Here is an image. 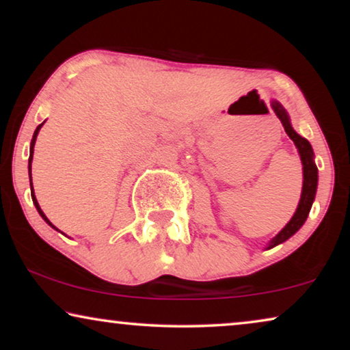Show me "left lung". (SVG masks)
Masks as SVG:
<instances>
[{
	"instance_id": "left-lung-1",
	"label": "left lung",
	"mask_w": 350,
	"mask_h": 350,
	"mask_svg": "<svg viewBox=\"0 0 350 350\" xmlns=\"http://www.w3.org/2000/svg\"><path fill=\"white\" fill-rule=\"evenodd\" d=\"M274 109H275V114L282 121V124H284L286 135H288L291 140L295 142L296 148H298L301 162H303L304 181H303V194H301L299 205H298V208H296V213L293 215V218L290 219L288 224H286V226L282 229V231L277 234L274 239H272L269 247L267 248H272V247L279 245V243H282V242H285L286 239H290L301 226H303L306 218H308V215L310 212V207H312L315 191H317V176H319L317 167H315V164H314V151H312V146H310V143L293 131V127H291V124L288 121V114L285 113V109L282 108L277 102H274Z\"/></svg>"
}]
</instances>
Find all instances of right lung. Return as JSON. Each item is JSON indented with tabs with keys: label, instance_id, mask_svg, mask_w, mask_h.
<instances>
[{
	"label": "right lung",
	"instance_id": "1",
	"mask_svg": "<svg viewBox=\"0 0 350 350\" xmlns=\"http://www.w3.org/2000/svg\"><path fill=\"white\" fill-rule=\"evenodd\" d=\"M44 124V122H42ZM42 124H40V126L36 127V131H35V133H33V138H31V146H30V159H28V172H30V188H31V199H33V204H35V207H36V210L38 212H40V215L42 217V219H44V221L49 224V226H52L54 229H57L54 224H52L49 219H47V217L44 215V212H42L41 210V207H40V204H38V200H36V198H35V193H33V183H31V161H33V148H35V142H36V137H38V132H40V129L42 127Z\"/></svg>",
	"mask_w": 350,
	"mask_h": 350
}]
</instances>
